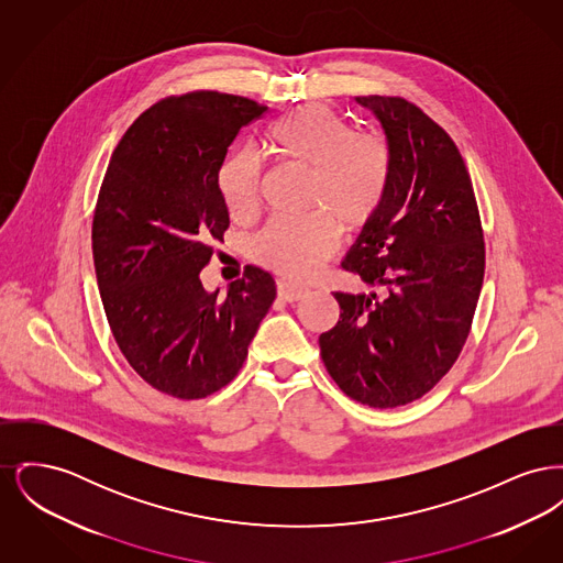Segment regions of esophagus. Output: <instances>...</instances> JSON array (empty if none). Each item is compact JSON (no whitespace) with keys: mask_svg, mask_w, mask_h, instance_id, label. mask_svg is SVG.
Wrapping results in <instances>:
<instances>
[{"mask_svg":"<svg viewBox=\"0 0 563 563\" xmlns=\"http://www.w3.org/2000/svg\"><path fill=\"white\" fill-rule=\"evenodd\" d=\"M303 295H306L303 287H297V285L287 283V280H278V297H280V299H285V301H297V299H301Z\"/></svg>","mask_w":563,"mask_h":563,"instance_id":"obj_1","label":"esophagus"}]
</instances>
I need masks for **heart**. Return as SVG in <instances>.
<instances>
[{"label": "heart", "mask_w": 563, "mask_h": 563, "mask_svg": "<svg viewBox=\"0 0 563 563\" xmlns=\"http://www.w3.org/2000/svg\"><path fill=\"white\" fill-rule=\"evenodd\" d=\"M283 161L310 168L299 217H276L251 242L264 268L303 280L335 253L340 230L358 232L384 205L393 175L388 143L375 133H354L349 120L322 103H308L276 120L266 134ZM228 213L246 221L260 211L262 162L249 147L234 150L219 168Z\"/></svg>", "instance_id": "heart-1"}]
</instances>
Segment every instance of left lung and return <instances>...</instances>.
Masks as SVG:
<instances>
[{
    "label": "left lung",
    "instance_id": "1",
    "mask_svg": "<svg viewBox=\"0 0 563 563\" xmlns=\"http://www.w3.org/2000/svg\"><path fill=\"white\" fill-rule=\"evenodd\" d=\"M379 120L393 175L384 205L342 262L388 294L335 291L324 367L350 399L393 409L424 397L468 338L485 272L482 217L452 136L401 97H356Z\"/></svg>",
    "mask_w": 563,
    "mask_h": 563
}]
</instances>
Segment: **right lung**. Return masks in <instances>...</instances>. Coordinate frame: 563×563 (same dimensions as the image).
<instances>
[{
	"mask_svg": "<svg viewBox=\"0 0 563 563\" xmlns=\"http://www.w3.org/2000/svg\"><path fill=\"white\" fill-rule=\"evenodd\" d=\"M268 111L217 90L166 97L111 154L92 219V257L109 329L152 388L194 401L228 386L276 297L246 266L225 297L200 283L230 214L219 168L242 126Z\"/></svg>",
	"mask_w": 563,
	"mask_h": 563,
	"instance_id": "obj_1",
	"label": "right lung"
}]
</instances>
